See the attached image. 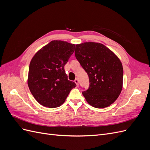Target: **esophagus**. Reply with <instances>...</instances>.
Instances as JSON below:
<instances>
[{"instance_id":"obj_1","label":"esophagus","mask_w":150,"mask_h":150,"mask_svg":"<svg viewBox=\"0 0 150 150\" xmlns=\"http://www.w3.org/2000/svg\"><path fill=\"white\" fill-rule=\"evenodd\" d=\"M74 82H75V83L76 84V86H79V80H78V79H76L74 80Z\"/></svg>"}]
</instances>
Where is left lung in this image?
Masks as SVG:
<instances>
[{
	"mask_svg": "<svg viewBox=\"0 0 150 150\" xmlns=\"http://www.w3.org/2000/svg\"><path fill=\"white\" fill-rule=\"evenodd\" d=\"M75 56L89 76V88L83 92L86 101L96 108L110 106L122 88L120 59L104 45L93 42L77 44Z\"/></svg>",
	"mask_w": 150,
	"mask_h": 150,
	"instance_id": "left-lung-1",
	"label": "left lung"
}]
</instances>
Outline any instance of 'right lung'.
Listing matches in <instances>:
<instances>
[{
  "label": "right lung",
  "mask_w": 150,
  "mask_h": 150,
  "mask_svg": "<svg viewBox=\"0 0 150 150\" xmlns=\"http://www.w3.org/2000/svg\"><path fill=\"white\" fill-rule=\"evenodd\" d=\"M75 44L52 40L35 53L30 62L28 84L39 104L50 108L64 103L76 84L67 79L64 66L74 52Z\"/></svg>",
  "instance_id": "1"
}]
</instances>
